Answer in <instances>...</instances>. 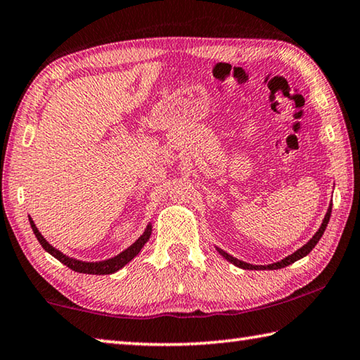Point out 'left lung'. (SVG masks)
<instances>
[{
	"label": "left lung",
	"mask_w": 360,
	"mask_h": 360,
	"mask_svg": "<svg viewBox=\"0 0 360 360\" xmlns=\"http://www.w3.org/2000/svg\"><path fill=\"white\" fill-rule=\"evenodd\" d=\"M330 212H332V205H328V210H327V212H326L324 219H322L321 227H319V230L316 231V233L313 235V238L309 240V241L307 243V245H303L300 249H297V251H295L294 254L288 255V257H284V259H281L279 262H275V264L252 265V264H248V262H243V260H240V259L233 257V255H230V254H227L225 251H222L221 248H216V249H217V252L221 254L225 260H229L230 264H233L235 266L243 268V270H278V268H284V266H288V265H290V264H294V262H297V260L303 259L304 255H308L309 252L313 251V248H314L316 245H318V241L321 240V236L324 235L326 227H327V224H328V219H330Z\"/></svg>",
	"instance_id": "left-lung-1"
}]
</instances>
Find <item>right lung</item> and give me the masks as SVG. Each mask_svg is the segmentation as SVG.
Segmentation results:
<instances>
[{
  "label": "right lung",
  "instance_id": "right-lung-1",
  "mask_svg": "<svg viewBox=\"0 0 360 360\" xmlns=\"http://www.w3.org/2000/svg\"><path fill=\"white\" fill-rule=\"evenodd\" d=\"M28 221L30 225H32L33 229V233L36 235V238H38L39 245L44 248V251L49 252L52 255V257H56L57 260L62 262L63 265H66L71 270H75L77 273H85V275H112V273L119 271L122 266H125L129 262H131V259H135L136 255L139 254V251L144 248L146 243L149 241L150 238V233H152V224L149 222L148 227L143 231V235L139 236V238L133 243L131 246H129L125 249V251H122L120 254L114 255L111 259H106V260H100V262H84V260H79L75 257H70V255L63 254L62 251H58L57 248H53L51 243H49L44 236L41 235V231L36 227L33 219L28 216Z\"/></svg>",
  "mask_w": 360,
  "mask_h": 360
}]
</instances>
